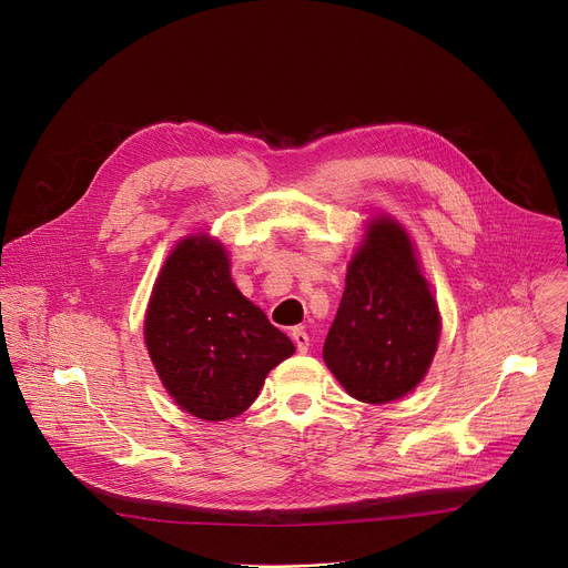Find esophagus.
Here are the masks:
<instances>
[{"label":"esophagus","mask_w":568,"mask_h":568,"mask_svg":"<svg viewBox=\"0 0 568 568\" xmlns=\"http://www.w3.org/2000/svg\"><path fill=\"white\" fill-rule=\"evenodd\" d=\"M292 342L296 344V351H298V353H307V348H310V337H307V333H305L303 328H294V331H292Z\"/></svg>","instance_id":"34e87169"}]
</instances>
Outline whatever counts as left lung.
I'll list each match as a JSON object with an SVG mask.
<instances>
[{
  "instance_id": "obj_1",
  "label": "left lung",
  "mask_w": 568,
  "mask_h": 568,
  "mask_svg": "<svg viewBox=\"0 0 568 568\" xmlns=\"http://www.w3.org/2000/svg\"><path fill=\"white\" fill-rule=\"evenodd\" d=\"M438 335V305L409 235L388 217L375 220L351 261L323 359L353 397L384 404L418 386Z\"/></svg>"
}]
</instances>
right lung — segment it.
Masks as SVG:
<instances>
[{
  "label": "right lung",
  "mask_w": 568,
  "mask_h": 568,
  "mask_svg": "<svg viewBox=\"0 0 568 568\" xmlns=\"http://www.w3.org/2000/svg\"><path fill=\"white\" fill-rule=\"evenodd\" d=\"M143 331L166 390L213 423L245 412L267 373L294 353L287 335L237 292L222 245L204 235L182 240L166 261Z\"/></svg>",
  "instance_id": "1"
}]
</instances>
